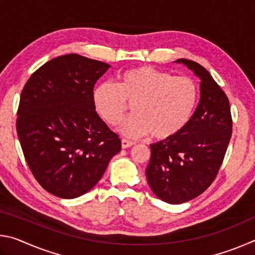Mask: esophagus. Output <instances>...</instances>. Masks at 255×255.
I'll use <instances>...</instances> for the list:
<instances>
[{
	"label": "esophagus",
	"mask_w": 255,
	"mask_h": 255,
	"mask_svg": "<svg viewBox=\"0 0 255 255\" xmlns=\"http://www.w3.org/2000/svg\"><path fill=\"white\" fill-rule=\"evenodd\" d=\"M135 144L133 141L131 140H128V139H125V138H123L122 139V146L123 148H128V147H131V146Z\"/></svg>",
	"instance_id": "esophagus-1"
}]
</instances>
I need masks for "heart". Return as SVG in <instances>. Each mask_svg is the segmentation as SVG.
I'll return each mask as SVG.
<instances>
[{"label":"heart","instance_id":"obj_1","mask_svg":"<svg viewBox=\"0 0 255 255\" xmlns=\"http://www.w3.org/2000/svg\"><path fill=\"white\" fill-rule=\"evenodd\" d=\"M97 111L108 124L116 125L132 104L133 114L120 124L119 131L137 138L152 133L164 140L187 126L198 99L190 77L173 76L150 66L133 67L118 75V83L103 82L92 94Z\"/></svg>","mask_w":255,"mask_h":255}]
</instances>
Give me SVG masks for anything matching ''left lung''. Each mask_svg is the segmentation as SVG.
Returning <instances> with one entry per match:
<instances>
[{
    "instance_id": "left-lung-1",
    "label": "left lung",
    "mask_w": 255,
    "mask_h": 255,
    "mask_svg": "<svg viewBox=\"0 0 255 255\" xmlns=\"http://www.w3.org/2000/svg\"><path fill=\"white\" fill-rule=\"evenodd\" d=\"M200 79V100L178 135L150 144L146 178L158 199L183 204L213 183L232 136L230 101L209 72L193 60L180 58Z\"/></svg>"
}]
</instances>
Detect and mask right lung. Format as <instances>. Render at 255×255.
Listing matches in <instances>:
<instances>
[{"instance_id":"1","label":"right lung","mask_w":255,"mask_h":255,"mask_svg":"<svg viewBox=\"0 0 255 255\" xmlns=\"http://www.w3.org/2000/svg\"><path fill=\"white\" fill-rule=\"evenodd\" d=\"M110 65L77 54L44 64L21 92L16 132L36 180L51 195L73 199L90 191L122 149L96 112L94 84Z\"/></svg>"}]
</instances>
